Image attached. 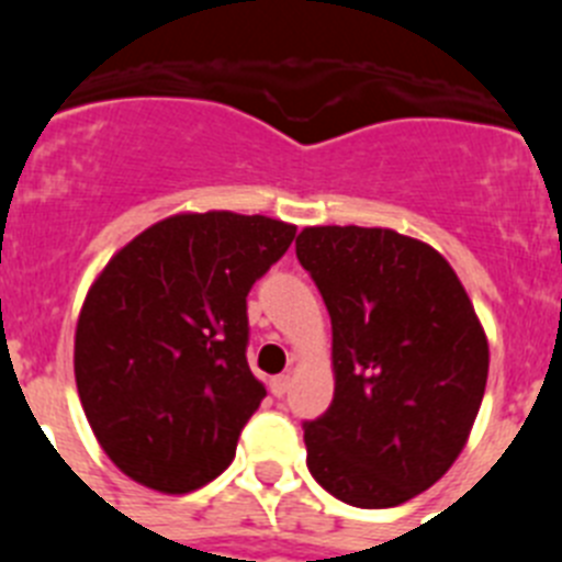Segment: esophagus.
Masks as SVG:
<instances>
[{"mask_svg": "<svg viewBox=\"0 0 562 562\" xmlns=\"http://www.w3.org/2000/svg\"><path fill=\"white\" fill-rule=\"evenodd\" d=\"M290 374H278V376H272L270 380V391H272V396H284L286 391H290Z\"/></svg>", "mask_w": 562, "mask_h": 562, "instance_id": "esophagus-1", "label": "esophagus"}]
</instances>
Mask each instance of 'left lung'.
Wrapping results in <instances>:
<instances>
[{
	"mask_svg": "<svg viewBox=\"0 0 562 562\" xmlns=\"http://www.w3.org/2000/svg\"><path fill=\"white\" fill-rule=\"evenodd\" d=\"M297 261L331 317L335 400L304 422L326 493L385 509L434 486L479 416L490 346L453 267L385 227H304Z\"/></svg>",
	"mask_w": 562,
	"mask_h": 562,
	"instance_id": "8db88e82",
	"label": "left lung"
}]
</instances>
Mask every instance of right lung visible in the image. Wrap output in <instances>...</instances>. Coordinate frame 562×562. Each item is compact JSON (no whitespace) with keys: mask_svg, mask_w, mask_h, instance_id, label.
<instances>
[{"mask_svg":"<svg viewBox=\"0 0 562 562\" xmlns=\"http://www.w3.org/2000/svg\"><path fill=\"white\" fill-rule=\"evenodd\" d=\"M295 225L177 213L112 256L76 329V382L103 453L182 495L225 473L265 385L247 366V292Z\"/></svg>","mask_w":562,"mask_h":562,"instance_id":"1","label":"right lung"}]
</instances>
